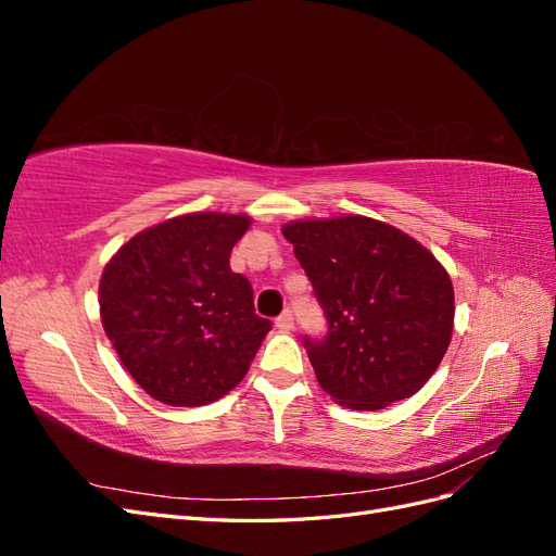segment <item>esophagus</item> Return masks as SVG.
Segmentation results:
<instances>
[{
	"label": "esophagus",
	"mask_w": 556,
	"mask_h": 556,
	"mask_svg": "<svg viewBox=\"0 0 556 556\" xmlns=\"http://www.w3.org/2000/svg\"><path fill=\"white\" fill-rule=\"evenodd\" d=\"M276 325H278V329H282V331H290V329L294 327V315H292V311H290V308L282 311V313L276 317Z\"/></svg>",
	"instance_id": "obj_1"
}]
</instances>
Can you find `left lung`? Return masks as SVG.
<instances>
[{
	"label": "left lung",
	"instance_id": "1",
	"mask_svg": "<svg viewBox=\"0 0 556 556\" xmlns=\"http://www.w3.org/2000/svg\"><path fill=\"white\" fill-rule=\"evenodd\" d=\"M282 233L327 319L323 336L301 339L319 387L355 410L413 396L452 339L445 268L408 233L362 215L292 223Z\"/></svg>",
	"mask_w": 556,
	"mask_h": 556
}]
</instances>
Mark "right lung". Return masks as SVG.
<instances>
[{
    "label": "right lung",
    "instance_id": "add662e5",
    "mask_svg": "<svg viewBox=\"0 0 556 556\" xmlns=\"http://www.w3.org/2000/svg\"><path fill=\"white\" fill-rule=\"evenodd\" d=\"M245 215L192 213L137 233L106 264L99 311L117 357L169 406H206L237 387L271 319L229 266Z\"/></svg>",
    "mask_w": 556,
    "mask_h": 556
}]
</instances>
